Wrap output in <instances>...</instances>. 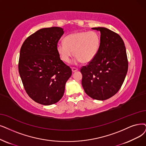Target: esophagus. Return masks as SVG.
I'll list each match as a JSON object with an SVG mask.
<instances>
[{"mask_svg":"<svg viewBox=\"0 0 146 146\" xmlns=\"http://www.w3.org/2000/svg\"><path fill=\"white\" fill-rule=\"evenodd\" d=\"M78 70V69L77 68H74V67L72 68V72H75V71H77Z\"/></svg>","mask_w":146,"mask_h":146,"instance_id":"obj_1","label":"esophagus"}]
</instances>
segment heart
Segmentation results:
<instances>
[{
    "instance_id": "1",
    "label": "heart",
    "mask_w": 146,
    "mask_h": 146,
    "mask_svg": "<svg viewBox=\"0 0 146 146\" xmlns=\"http://www.w3.org/2000/svg\"><path fill=\"white\" fill-rule=\"evenodd\" d=\"M64 41L57 45V51L63 62H69L74 55L77 62L87 63L98 53L101 38L96 31H81L68 35Z\"/></svg>"
}]
</instances>
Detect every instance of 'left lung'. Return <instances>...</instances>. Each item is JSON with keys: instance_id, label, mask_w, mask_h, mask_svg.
<instances>
[{"instance_id": "left-lung-1", "label": "left lung", "mask_w": 146, "mask_h": 146, "mask_svg": "<svg viewBox=\"0 0 146 146\" xmlns=\"http://www.w3.org/2000/svg\"><path fill=\"white\" fill-rule=\"evenodd\" d=\"M100 31L101 42L95 58L81 68L83 87L86 94L104 101L114 96L123 83L128 69L123 39L106 27H93Z\"/></svg>"}]
</instances>
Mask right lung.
I'll return each mask as SVG.
<instances>
[{"label":"right lung","instance_id":"1","mask_svg":"<svg viewBox=\"0 0 146 146\" xmlns=\"http://www.w3.org/2000/svg\"><path fill=\"white\" fill-rule=\"evenodd\" d=\"M64 33L59 27L39 29L23 42L19 71L29 96L36 102L49 106L62 98L72 70L61 59L57 45Z\"/></svg>","mask_w":146,"mask_h":146}]
</instances>
